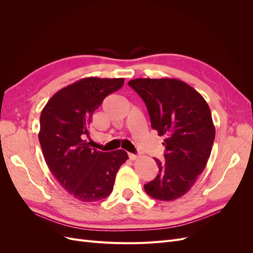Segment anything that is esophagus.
Instances as JSON below:
<instances>
[{
    "instance_id": "1",
    "label": "esophagus",
    "mask_w": 253,
    "mask_h": 253,
    "mask_svg": "<svg viewBox=\"0 0 253 253\" xmlns=\"http://www.w3.org/2000/svg\"><path fill=\"white\" fill-rule=\"evenodd\" d=\"M128 157H129V159H131V160H136V159L138 158L139 156H138V155H136V154H133V153H129V154H128Z\"/></svg>"
}]
</instances>
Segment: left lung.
I'll list each match as a JSON object with an SVG mask.
<instances>
[{
	"mask_svg": "<svg viewBox=\"0 0 253 253\" xmlns=\"http://www.w3.org/2000/svg\"><path fill=\"white\" fill-rule=\"evenodd\" d=\"M128 85L137 91L150 115L151 126L165 136L159 172L144 185L151 197L170 202L185 195L208 163L215 137L211 111L204 97L178 79H134Z\"/></svg>",
	"mask_w": 253,
	"mask_h": 253,
	"instance_id": "left-lung-1",
	"label": "left lung"
}]
</instances>
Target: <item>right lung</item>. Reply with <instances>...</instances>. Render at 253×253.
<instances>
[{
  "mask_svg": "<svg viewBox=\"0 0 253 253\" xmlns=\"http://www.w3.org/2000/svg\"><path fill=\"white\" fill-rule=\"evenodd\" d=\"M124 83V78H83L58 90L42 110L39 141L44 159L60 185L78 201L108 197L128 158L124 150L97 151L84 140L94 112Z\"/></svg>",
  "mask_w": 253,
  "mask_h": 253,
  "instance_id": "obj_1",
  "label": "right lung"
}]
</instances>
